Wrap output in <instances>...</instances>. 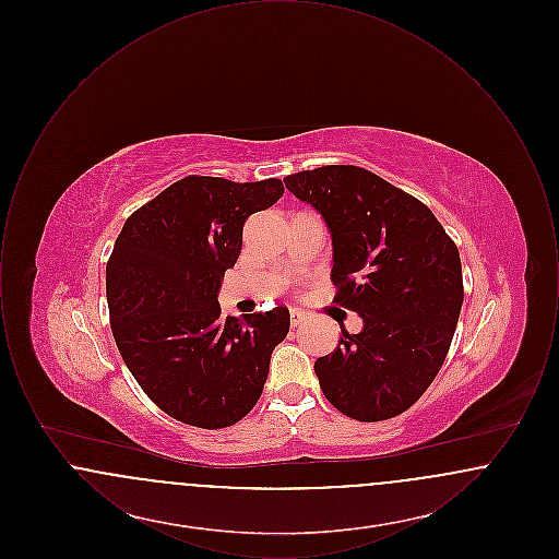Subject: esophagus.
Listing matches in <instances>:
<instances>
[{
  "label": "esophagus",
  "instance_id": "1",
  "mask_svg": "<svg viewBox=\"0 0 559 559\" xmlns=\"http://www.w3.org/2000/svg\"><path fill=\"white\" fill-rule=\"evenodd\" d=\"M306 322V314L304 312H299V310H292V326L293 329H297V326H301Z\"/></svg>",
  "mask_w": 559,
  "mask_h": 559
}]
</instances>
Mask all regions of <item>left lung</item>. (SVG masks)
Wrapping results in <instances>:
<instances>
[{"instance_id":"1","label":"left lung","mask_w":559,"mask_h":559,"mask_svg":"<svg viewBox=\"0 0 559 559\" xmlns=\"http://www.w3.org/2000/svg\"><path fill=\"white\" fill-rule=\"evenodd\" d=\"M333 237L335 304L362 317L314 371L326 400L356 421H385L424 396L451 347L463 304L461 258L431 210L356 165L285 178Z\"/></svg>"}]
</instances>
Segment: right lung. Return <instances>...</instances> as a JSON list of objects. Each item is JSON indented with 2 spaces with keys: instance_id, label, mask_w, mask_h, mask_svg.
Here are the masks:
<instances>
[{
  "instance_id": "obj_1",
  "label": "right lung",
  "mask_w": 559,
  "mask_h": 559,
  "mask_svg": "<svg viewBox=\"0 0 559 559\" xmlns=\"http://www.w3.org/2000/svg\"><path fill=\"white\" fill-rule=\"evenodd\" d=\"M283 192L276 178L187 176L135 210L115 240L107 262L115 344L144 394L182 424L235 426L262 396L289 310L224 317L217 292L239 260L245 219Z\"/></svg>"
}]
</instances>
